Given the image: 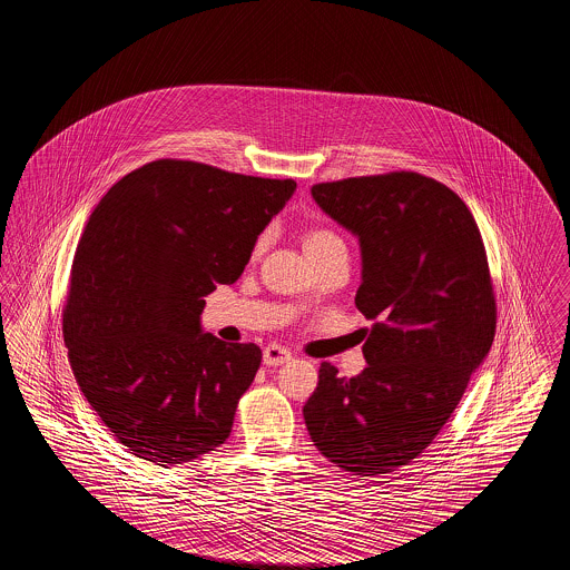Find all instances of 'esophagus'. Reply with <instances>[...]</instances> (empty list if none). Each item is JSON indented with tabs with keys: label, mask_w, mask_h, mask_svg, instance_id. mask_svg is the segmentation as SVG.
Returning a JSON list of instances; mask_svg holds the SVG:
<instances>
[{
	"label": "esophagus",
	"mask_w": 570,
	"mask_h": 570,
	"mask_svg": "<svg viewBox=\"0 0 570 570\" xmlns=\"http://www.w3.org/2000/svg\"><path fill=\"white\" fill-rule=\"evenodd\" d=\"M291 358H293V353L286 351V348H282V346H277V344H272V346H267V348L263 351V361H265V365H269V367L284 365V363H288Z\"/></svg>",
	"instance_id": "1"
}]
</instances>
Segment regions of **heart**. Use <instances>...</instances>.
<instances>
[{"label":"heart","instance_id":"heart-1","mask_svg":"<svg viewBox=\"0 0 570 570\" xmlns=\"http://www.w3.org/2000/svg\"><path fill=\"white\" fill-rule=\"evenodd\" d=\"M265 245V235L256 239L254 244V254H258ZM333 245H344L342 239L331 230V228H312L305 233L303 237V247H305V254H312V252H321L326 247H333Z\"/></svg>","mask_w":570,"mask_h":570}]
</instances>
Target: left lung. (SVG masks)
<instances>
[{"mask_svg":"<svg viewBox=\"0 0 570 570\" xmlns=\"http://www.w3.org/2000/svg\"><path fill=\"white\" fill-rule=\"evenodd\" d=\"M312 196L358 237L354 303L374 325L358 376L321 363L305 425L342 470L386 474L432 444L488 356L495 295L485 245L460 196L419 173L316 184Z\"/></svg>","mask_w":570,"mask_h":570,"instance_id":"1","label":"left lung"}]
</instances>
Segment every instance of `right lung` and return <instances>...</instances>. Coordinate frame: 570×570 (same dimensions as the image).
I'll list each match as a JSON object with an SVG mask.
<instances>
[{
  "mask_svg": "<svg viewBox=\"0 0 570 570\" xmlns=\"http://www.w3.org/2000/svg\"><path fill=\"white\" fill-rule=\"evenodd\" d=\"M297 184L191 160L128 173L91 212L63 307L82 395L132 455L163 468L224 444L261 367L256 344L200 331Z\"/></svg>",
  "mask_w": 570,
  "mask_h": 570,
  "instance_id": "right-lung-1",
  "label": "right lung"
}]
</instances>
